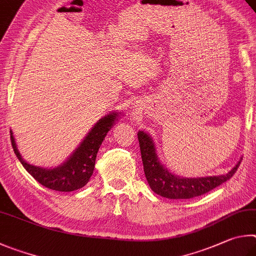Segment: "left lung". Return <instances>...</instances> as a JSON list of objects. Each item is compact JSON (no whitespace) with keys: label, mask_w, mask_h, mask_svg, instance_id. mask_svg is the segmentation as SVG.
Listing matches in <instances>:
<instances>
[{"label":"left lung","mask_w":256,"mask_h":256,"mask_svg":"<svg viewBox=\"0 0 256 256\" xmlns=\"http://www.w3.org/2000/svg\"><path fill=\"white\" fill-rule=\"evenodd\" d=\"M138 142H140L144 172L150 189L155 194L168 199H191L207 194L220 186L222 183L230 180L237 171L242 160L226 176L196 178H180L168 172V168H165L158 162L153 142L147 134L144 132H138Z\"/></svg>","instance_id":"1"}]
</instances>
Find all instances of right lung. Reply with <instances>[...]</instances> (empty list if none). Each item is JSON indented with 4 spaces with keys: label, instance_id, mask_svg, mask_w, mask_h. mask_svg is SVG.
Listing matches in <instances>:
<instances>
[{
    "label": "right lung",
    "instance_id": "add662e5",
    "mask_svg": "<svg viewBox=\"0 0 256 256\" xmlns=\"http://www.w3.org/2000/svg\"><path fill=\"white\" fill-rule=\"evenodd\" d=\"M116 119V114H111L98 120V122L92 128V130L80 142L78 148L74 152L73 155L67 160V162L56 168L47 170L26 163L16 150L14 138H13L11 132L13 150H14L21 164L24 165V168L42 186L50 190L60 192L78 190L86 184L93 174L98 148H100L103 140L106 136L108 132L111 129Z\"/></svg>",
    "mask_w": 256,
    "mask_h": 256
}]
</instances>
